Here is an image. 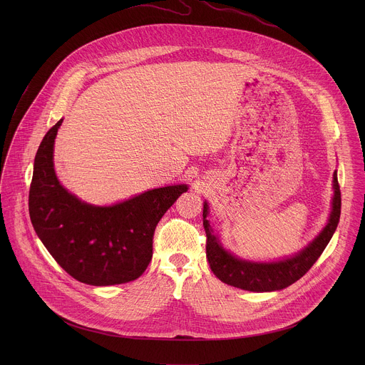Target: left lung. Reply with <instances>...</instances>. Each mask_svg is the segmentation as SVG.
Segmentation results:
<instances>
[{"label": "left lung", "instance_id": "8db88e82", "mask_svg": "<svg viewBox=\"0 0 365 365\" xmlns=\"http://www.w3.org/2000/svg\"><path fill=\"white\" fill-rule=\"evenodd\" d=\"M333 190L334 195L331 201L329 222L319 233V236L298 255L285 260L272 262L242 260L225 250L207 220L208 204L204 202L202 216L207 233V259L213 274L227 285L253 292L279 291L297 282L311 269L313 264L320 257L339 225L341 194L336 171L333 174Z\"/></svg>", "mask_w": 365, "mask_h": 365}]
</instances>
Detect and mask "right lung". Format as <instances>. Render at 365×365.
Segmentation results:
<instances>
[{"instance_id": "1", "label": "right lung", "mask_w": 365, "mask_h": 365, "mask_svg": "<svg viewBox=\"0 0 365 365\" xmlns=\"http://www.w3.org/2000/svg\"><path fill=\"white\" fill-rule=\"evenodd\" d=\"M63 119L45 135L34 164L29 216L53 259L80 282L106 287L139 278L153 256L158 220L185 184L146 191L112 207H94L57 180L53 145Z\"/></svg>"}]
</instances>
